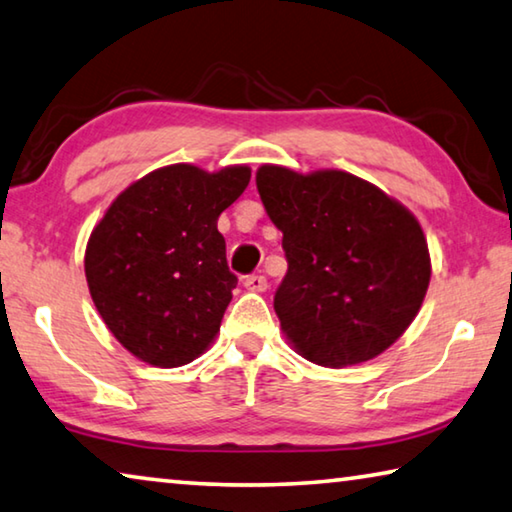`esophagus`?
<instances>
[{
  "label": "esophagus",
  "mask_w": 512,
  "mask_h": 512,
  "mask_svg": "<svg viewBox=\"0 0 512 512\" xmlns=\"http://www.w3.org/2000/svg\"><path fill=\"white\" fill-rule=\"evenodd\" d=\"M245 288L251 290V292H265L267 290V279L261 274H251V276H245Z\"/></svg>",
  "instance_id": "esophagus-1"
}]
</instances>
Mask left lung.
Listing matches in <instances>:
<instances>
[{
	"label": "left lung",
	"mask_w": 512,
	"mask_h": 512,
	"mask_svg": "<svg viewBox=\"0 0 512 512\" xmlns=\"http://www.w3.org/2000/svg\"><path fill=\"white\" fill-rule=\"evenodd\" d=\"M256 188L283 233L288 272L274 311L290 345L324 367L383 354L420 313L431 281L415 215L342 170L261 165Z\"/></svg>",
	"instance_id": "obj_1"
}]
</instances>
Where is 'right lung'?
<instances>
[{"label":"right lung","mask_w":512,"mask_h":512,"mask_svg":"<svg viewBox=\"0 0 512 512\" xmlns=\"http://www.w3.org/2000/svg\"><path fill=\"white\" fill-rule=\"evenodd\" d=\"M251 179L247 165L158 167L108 206L86 247V281L117 342L154 367L199 358L220 331L238 276L217 217Z\"/></svg>","instance_id":"right-lung-1"}]
</instances>
